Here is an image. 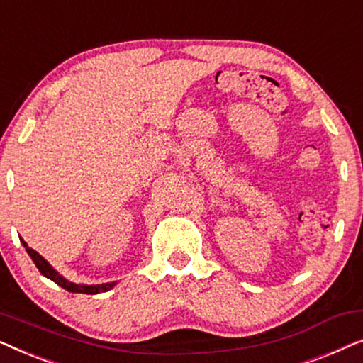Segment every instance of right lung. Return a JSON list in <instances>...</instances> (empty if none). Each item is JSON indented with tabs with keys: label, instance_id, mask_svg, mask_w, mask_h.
Returning a JSON list of instances; mask_svg holds the SVG:
<instances>
[{
	"label": "right lung",
	"instance_id": "obj_1",
	"mask_svg": "<svg viewBox=\"0 0 363 363\" xmlns=\"http://www.w3.org/2000/svg\"><path fill=\"white\" fill-rule=\"evenodd\" d=\"M21 242L23 246L26 247L28 255L31 256V259L34 261V264H36L39 272H41L43 276H46L48 279L56 282L57 286L64 287V289L69 292H79V294H99V292H107L108 289H112V287L116 286V282H106V284H97V286H84V284H74V282H69L64 279L61 274H57V272L52 269V266H49V262L44 259L38 251H34L33 247H29L23 238H21Z\"/></svg>",
	"mask_w": 363,
	"mask_h": 363
}]
</instances>
